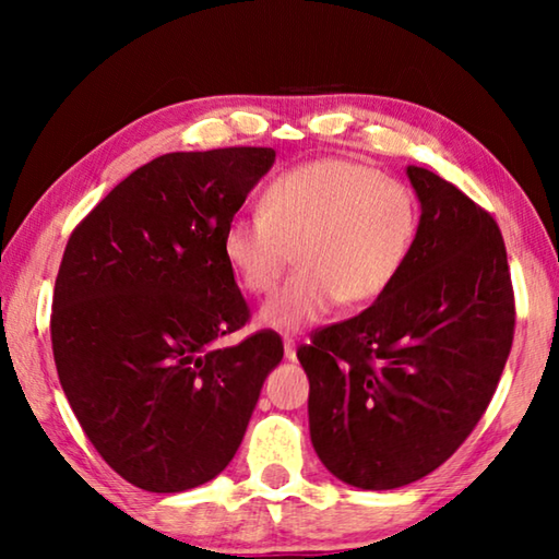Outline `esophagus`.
Wrapping results in <instances>:
<instances>
[{
    "instance_id": "34e87169",
    "label": "esophagus",
    "mask_w": 559,
    "mask_h": 559,
    "mask_svg": "<svg viewBox=\"0 0 559 559\" xmlns=\"http://www.w3.org/2000/svg\"><path fill=\"white\" fill-rule=\"evenodd\" d=\"M283 355H286V359H296V340L293 337H283Z\"/></svg>"
}]
</instances>
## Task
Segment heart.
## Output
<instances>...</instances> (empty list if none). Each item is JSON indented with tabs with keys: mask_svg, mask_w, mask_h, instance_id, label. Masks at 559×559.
Wrapping results in <instances>:
<instances>
[{
	"mask_svg": "<svg viewBox=\"0 0 559 559\" xmlns=\"http://www.w3.org/2000/svg\"><path fill=\"white\" fill-rule=\"evenodd\" d=\"M416 229L419 210L400 179L353 159H316L273 179L261 212L234 216L222 251L236 283L261 296L296 249L298 271L263 302L259 320L300 330L340 300L355 308L380 298L402 273Z\"/></svg>",
	"mask_w": 559,
	"mask_h": 559,
	"instance_id": "heart-1",
	"label": "heart"
}]
</instances>
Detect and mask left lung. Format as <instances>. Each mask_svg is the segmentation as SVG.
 <instances>
[{
    "label": "left lung",
    "instance_id": "8db88e82",
    "mask_svg": "<svg viewBox=\"0 0 559 559\" xmlns=\"http://www.w3.org/2000/svg\"><path fill=\"white\" fill-rule=\"evenodd\" d=\"M421 219L400 276L362 313L298 347L313 449L345 484L390 490L439 468L476 429L513 345L498 224L424 167Z\"/></svg>",
    "mask_w": 559,
    "mask_h": 559
}]
</instances>
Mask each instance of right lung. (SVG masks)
Instances as JSON below:
<instances>
[{"label":"right lung","mask_w":559,"mask_h":559,"mask_svg":"<svg viewBox=\"0 0 559 559\" xmlns=\"http://www.w3.org/2000/svg\"><path fill=\"white\" fill-rule=\"evenodd\" d=\"M271 147L169 153L75 226L53 288L51 345L75 419L108 466L179 493L229 466L283 343L249 323L224 226L269 173Z\"/></svg>","instance_id":"1"}]
</instances>
